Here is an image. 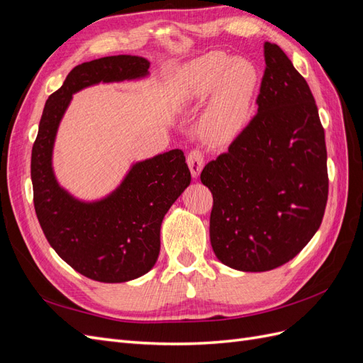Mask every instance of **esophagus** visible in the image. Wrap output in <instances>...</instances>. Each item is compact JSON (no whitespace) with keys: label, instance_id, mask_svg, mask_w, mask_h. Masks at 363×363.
Masks as SVG:
<instances>
[{"label":"esophagus","instance_id":"34e87169","mask_svg":"<svg viewBox=\"0 0 363 363\" xmlns=\"http://www.w3.org/2000/svg\"><path fill=\"white\" fill-rule=\"evenodd\" d=\"M186 162H188V164H189V169H191L192 177H199L203 167H204V155H203V151L200 148L191 150L189 155H188V159H186Z\"/></svg>","mask_w":363,"mask_h":363}]
</instances>
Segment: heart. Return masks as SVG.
Wrapping results in <instances>:
<instances>
[{"label": "heart", "mask_w": 363, "mask_h": 363, "mask_svg": "<svg viewBox=\"0 0 363 363\" xmlns=\"http://www.w3.org/2000/svg\"><path fill=\"white\" fill-rule=\"evenodd\" d=\"M256 86L257 72L250 62L212 52L189 65L184 91L194 98L216 92L203 125L208 138L223 142L244 125Z\"/></svg>", "instance_id": "heart-1"}]
</instances>
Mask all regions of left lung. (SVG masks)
<instances>
[{
    "mask_svg": "<svg viewBox=\"0 0 363 363\" xmlns=\"http://www.w3.org/2000/svg\"><path fill=\"white\" fill-rule=\"evenodd\" d=\"M257 113L208 162L211 244L224 265L269 271L320 228L328 196L325 135L311 87L283 50L265 42Z\"/></svg>",
    "mask_w": 363,
    "mask_h": 363,
    "instance_id": "8db88e82",
    "label": "left lung"
}]
</instances>
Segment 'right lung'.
Here are the masks:
<instances>
[{
    "instance_id": "add662e5",
    "label": "right lung",
    "mask_w": 363,
    "mask_h": 363,
    "mask_svg": "<svg viewBox=\"0 0 363 363\" xmlns=\"http://www.w3.org/2000/svg\"><path fill=\"white\" fill-rule=\"evenodd\" d=\"M150 62L108 56L84 62L48 96L31 150L35 211L50 245L77 272L103 283H123L148 272L160 251L162 219L191 183L182 150L136 163L123 184L98 203H80L54 179L51 152L72 94L95 83L139 79Z\"/></svg>"
}]
</instances>
